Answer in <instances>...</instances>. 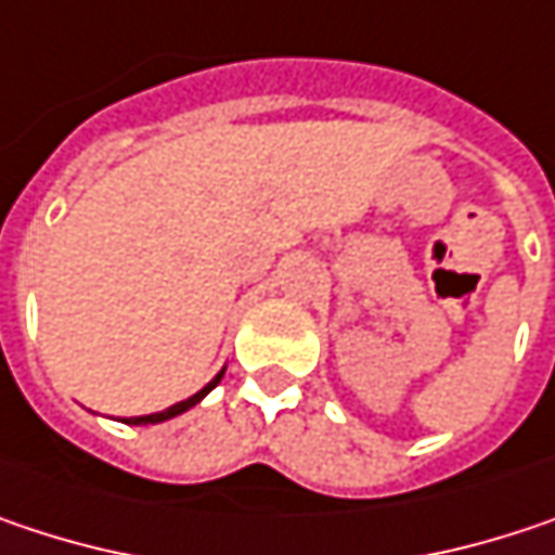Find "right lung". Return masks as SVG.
Segmentation results:
<instances>
[{"label": "right lung", "mask_w": 555, "mask_h": 555, "mask_svg": "<svg viewBox=\"0 0 555 555\" xmlns=\"http://www.w3.org/2000/svg\"><path fill=\"white\" fill-rule=\"evenodd\" d=\"M222 375H225V369H222V372H219L216 378L209 380V384H206L203 390H196L193 397L180 400V403H175V406H168V410H162V413H149V416H132V420H127V423H129V426H155V423L175 420V416H180V413H186L190 406H196V403H199V400H203V397H206V393H209V390H212V387H216L219 380H222Z\"/></svg>", "instance_id": "add662e5"}]
</instances>
